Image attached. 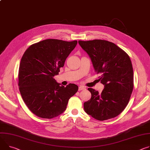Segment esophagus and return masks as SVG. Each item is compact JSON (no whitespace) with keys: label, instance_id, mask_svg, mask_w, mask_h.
<instances>
[{"label":"esophagus","instance_id":"34e87169","mask_svg":"<svg viewBox=\"0 0 150 150\" xmlns=\"http://www.w3.org/2000/svg\"><path fill=\"white\" fill-rule=\"evenodd\" d=\"M86 88L84 87V86H79V88H78V90L79 91H81V90H84Z\"/></svg>","mask_w":150,"mask_h":150}]
</instances>
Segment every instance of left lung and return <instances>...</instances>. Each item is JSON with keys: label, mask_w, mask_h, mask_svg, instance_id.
Returning <instances> with one entry per match:
<instances>
[{"label": "left lung", "mask_w": 150, "mask_h": 150, "mask_svg": "<svg viewBox=\"0 0 150 150\" xmlns=\"http://www.w3.org/2000/svg\"><path fill=\"white\" fill-rule=\"evenodd\" d=\"M78 43L91 59L95 72L104 85L100 94L91 88L85 112L99 121L118 115L127 105L133 88V71L127 54L108 40L95 39Z\"/></svg>", "instance_id": "obj_1"}]
</instances>
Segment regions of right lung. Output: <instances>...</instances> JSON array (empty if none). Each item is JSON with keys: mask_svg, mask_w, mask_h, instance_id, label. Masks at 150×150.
<instances>
[{"mask_svg": "<svg viewBox=\"0 0 150 150\" xmlns=\"http://www.w3.org/2000/svg\"><path fill=\"white\" fill-rule=\"evenodd\" d=\"M76 44V40L48 39L30 45L24 52L19 67V90L24 103L36 116L57 117L77 92L78 86L64 87L54 78Z\"/></svg>", "mask_w": 150, "mask_h": 150, "instance_id": "right-lung-1", "label": "right lung"}]
</instances>
